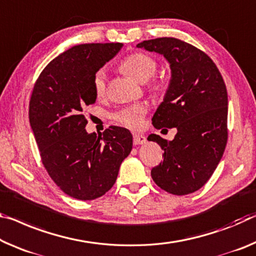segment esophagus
Wrapping results in <instances>:
<instances>
[{
    "mask_svg": "<svg viewBox=\"0 0 256 256\" xmlns=\"http://www.w3.org/2000/svg\"><path fill=\"white\" fill-rule=\"evenodd\" d=\"M146 141H147V139H146L144 136L138 134V133L133 134V144H146Z\"/></svg>",
    "mask_w": 256,
    "mask_h": 256,
    "instance_id": "esophagus-1",
    "label": "esophagus"
}]
</instances>
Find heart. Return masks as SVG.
<instances>
[{
	"instance_id": "obj_1",
	"label": "heart",
	"mask_w": 256,
	"mask_h": 256,
	"mask_svg": "<svg viewBox=\"0 0 256 256\" xmlns=\"http://www.w3.org/2000/svg\"><path fill=\"white\" fill-rule=\"evenodd\" d=\"M120 68L128 75L133 77L140 83L147 82L148 80L155 75L157 62L152 56L141 52H136L122 60ZM160 82H154V88H160ZM93 88L96 94L102 96L107 90V75L104 70H100L96 72L93 77ZM147 112V104L139 102L126 108H123L114 114V120L128 128H138L142 123V116Z\"/></svg>"
}]
</instances>
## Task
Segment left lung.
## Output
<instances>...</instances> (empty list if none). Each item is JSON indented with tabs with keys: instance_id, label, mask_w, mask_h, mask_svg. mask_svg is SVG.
Here are the masks:
<instances>
[{
	"instance_id": "1",
	"label": "left lung",
	"mask_w": 256,
	"mask_h": 256,
	"mask_svg": "<svg viewBox=\"0 0 256 256\" xmlns=\"http://www.w3.org/2000/svg\"><path fill=\"white\" fill-rule=\"evenodd\" d=\"M136 48L162 54L171 68L168 88L152 124L156 128H176L178 132L172 141L148 136L164 150V160L152 170V178L170 194H192L208 181L224 152L226 84L212 59L184 40L160 38L144 40Z\"/></svg>"
}]
</instances>
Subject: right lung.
Segmentation results:
<instances>
[{
  "label": "right lung",
  "mask_w": 256,
  "mask_h": 256,
  "mask_svg": "<svg viewBox=\"0 0 256 256\" xmlns=\"http://www.w3.org/2000/svg\"><path fill=\"white\" fill-rule=\"evenodd\" d=\"M122 46L88 43L70 48L44 68L32 93L30 123L44 168L64 194L80 200L106 194L132 150L126 128L110 126L99 136L85 130L84 109L96 100L93 77Z\"/></svg>",
  "instance_id": "obj_1"
}]
</instances>
